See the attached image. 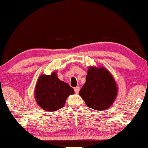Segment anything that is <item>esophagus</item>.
I'll return each instance as SVG.
<instances>
[{"label":"esophagus","instance_id":"esophagus-1","mask_svg":"<svg viewBox=\"0 0 148 148\" xmlns=\"http://www.w3.org/2000/svg\"><path fill=\"white\" fill-rule=\"evenodd\" d=\"M74 91H75V92H76V94H77L79 92V89H80V88H79V87H74Z\"/></svg>","mask_w":148,"mask_h":148}]
</instances>
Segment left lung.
<instances>
[{"instance_id": "8db88e82", "label": "left lung", "mask_w": 148, "mask_h": 148, "mask_svg": "<svg viewBox=\"0 0 148 148\" xmlns=\"http://www.w3.org/2000/svg\"><path fill=\"white\" fill-rule=\"evenodd\" d=\"M118 87L114 77L104 67L90 66L86 82L79 95L87 107L96 111H103L113 103Z\"/></svg>"}]
</instances>
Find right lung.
Wrapping results in <instances>:
<instances>
[{"label":"right lung","mask_w":148,"mask_h":148,"mask_svg":"<svg viewBox=\"0 0 148 148\" xmlns=\"http://www.w3.org/2000/svg\"><path fill=\"white\" fill-rule=\"evenodd\" d=\"M74 90L68 83L58 78L55 72L41 75L35 88V98L40 107L46 111H56L65 106L66 98Z\"/></svg>","instance_id":"obj_1"}]
</instances>
